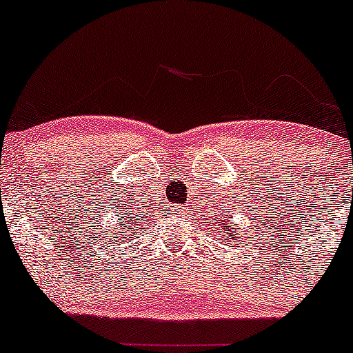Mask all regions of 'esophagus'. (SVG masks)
Listing matches in <instances>:
<instances>
[{"mask_svg":"<svg viewBox=\"0 0 353 353\" xmlns=\"http://www.w3.org/2000/svg\"><path fill=\"white\" fill-rule=\"evenodd\" d=\"M172 213H174V215H176V216L179 215V213H181V212H179V208H177V210H172Z\"/></svg>","mask_w":353,"mask_h":353,"instance_id":"obj_1","label":"esophagus"}]
</instances>
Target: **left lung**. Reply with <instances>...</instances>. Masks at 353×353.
<instances>
[{
	"label": "left lung",
	"mask_w": 353,
	"mask_h": 353,
	"mask_svg": "<svg viewBox=\"0 0 353 353\" xmlns=\"http://www.w3.org/2000/svg\"><path fill=\"white\" fill-rule=\"evenodd\" d=\"M213 222H215V220H213ZM230 222H232V216H229V220H222L220 219L219 222V234H220V237H223V239L227 241V243H232V241H237L239 239V234L236 232V230H234V227H236V223H234V225H230Z\"/></svg>",
	"instance_id": "8db88e82"
}]
</instances>
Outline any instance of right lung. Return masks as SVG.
Segmentation results:
<instances>
[{
    "mask_svg": "<svg viewBox=\"0 0 353 353\" xmlns=\"http://www.w3.org/2000/svg\"><path fill=\"white\" fill-rule=\"evenodd\" d=\"M128 220H121V223H119V227H124V230H128ZM134 229H137V225H133Z\"/></svg>",
    "mask_w": 353,
    "mask_h": 353,
    "instance_id": "obj_1",
    "label": "right lung"
}]
</instances>
